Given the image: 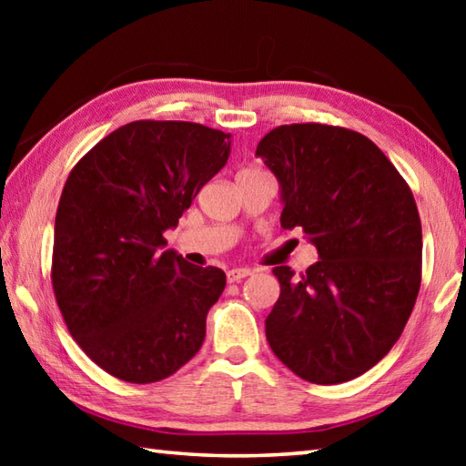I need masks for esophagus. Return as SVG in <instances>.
Segmentation results:
<instances>
[{"label": "esophagus", "instance_id": "obj_1", "mask_svg": "<svg viewBox=\"0 0 466 466\" xmlns=\"http://www.w3.org/2000/svg\"><path fill=\"white\" fill-rule=\"evenodd\" d=\"M252 271L250 269H247V267H238V269H230L226 273V278H228V283H236V281H240V279H244V278H248Z\"/></svg>", "mask_w": 466, "mask_h": 466}]
</instances>
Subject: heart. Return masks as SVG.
<instances>
[{
	"instance_id": "b5f03b06",
	"label": "heart",
	"mask_w": 466,
	"mask_h": 466,
	"mask_svg": "<svg viewBox=\"0 0 466 466\" xmlns=\"http://www.w3.org/2000/svg\"><path fill=\"white\" fill-rule=\"evenodd\" d=\"M242 172H250V170H242Z\"/></svg>"
}]
</instances>
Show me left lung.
Here are the masks:
<instances>
[{"instance_id":"left-lung-1","label":"left lung","mask_w":466,"mask_h":466,"mask_svg":"<svg viewBox=\"0 0 466 466\" xmlns=\"http://www.w3.org/2000/svg\"><path fill=\"white\" fill-rule=\"evenodd\" d=\"M257 156L281 185V228H299L320 261L294 275L265 320L275 356L314 384L368 372L399 341L421 286L413 193L374 141L322 123L281 125Z\"/></svg>"}]
</instances>
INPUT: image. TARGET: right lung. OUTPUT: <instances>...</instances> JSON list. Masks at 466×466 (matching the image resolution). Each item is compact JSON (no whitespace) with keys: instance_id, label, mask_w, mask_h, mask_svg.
<instances>
[{"instance_id":"obj_1","label":"right lung","mask_w":466,"mask_h":466,"mask_svg":"<svg viewBox=\"0 0 466 466\" xmlns=\"http://www.w3.org/2000/svg\"><path fill=\"white\" fill-rule=\"evenodd\" d=\"M228 156L224 131L133 121L69 172L55 216L53 291L76 343L110 376L164 380L201 350L226 273L164 250V232Z\"/></svg>"}]
</instances>
